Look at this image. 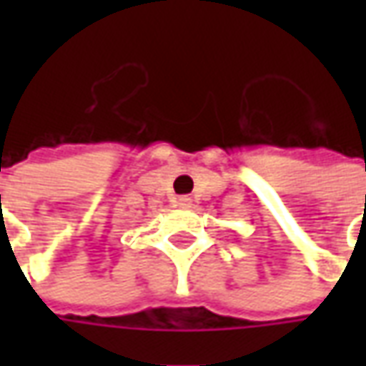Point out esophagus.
Returning <instances> with one entry per match:
<instances>
[{
    "mask_svg": "<svg viewBox=\"0 0 366 366\" xmlns=\"http://www.w3.org/2000/svg\"><path fill=\"white\" fill-rule=\"evenodd\" d=\"M188 204H190V198H188V196H180V198H178V206L186 207Z\"/></svg>",
    "mask_w": 366,
    "mask_h": 366,
    "instance_id": "1",
    "label": "esophagus"
}]
</instances>
